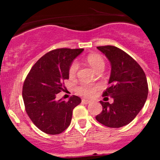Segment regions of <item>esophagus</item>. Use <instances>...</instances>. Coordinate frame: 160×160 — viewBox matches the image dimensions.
<instances>
[{"label": "esophagus", "instance_id": "obj_1", "mask_svg": "<svg viewBox=\"0 0 160 160\" xmlns=\"http://www.w3.org/2000/svg\"><path fill=\"white\" fill-rule=\"evenodd\" d=\"M90 101H88V100H87V99H83V100H82V103H83V104H90Z\"/></svg>", "mask_w": 160, "mask_h": 160}]
</instances>
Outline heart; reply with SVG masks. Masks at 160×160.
<instances>
[{"label": "heart", "instance_id": "1", "mask_svg": "<svg viewBox=\"0 0 160 160\" xmlns=\"http://www.w3.org/2000/svg\"><path fill=\"white\" fill-rule=\"evenodd\" d=\"M86 60L90 67H91L96 72H99V71L104 70L105 62H104V59L101 55L98 54V53H91L87 56ZM78 68V63L76 61H74L70 64L68 70L69 77L70 78H73L76 77ZM98 88H99L98 85H90L83 83V84L77 87V91L79 94L82 95L85 98H92Z\"/></svg>", "mask_w": 160, "mask_h": 160}]
</instances>
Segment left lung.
Returning a JSON list of instances; mask_svg holds the SVG:
<instances>
[{
  "mask_svg": "<svg viewBox=\"0 0 160 160\" xmlns=\"http://www.w3.org/2000/svg\"><path fill=\"white\" fill-rule=\"evenodd\" d=\"M97 48L111 62L110 85L103 97H111L114 102L100 101L103 110L96 119L109 128L123 127L136 117L146 103L149 92L146 74L132 56L119 48L113 46Z\"/></svg>",
  "mask_w": 160,
  "mask_h": 160,
  "instance_id": "obj_1",
  "label": "left lung"
}]
</instances>
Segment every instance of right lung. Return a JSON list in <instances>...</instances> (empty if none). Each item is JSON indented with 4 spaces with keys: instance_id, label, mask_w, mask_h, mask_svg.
<instances>
[{
    "instance_id": "add662e5",
    "label": "right lung",
    "mask_w": 160,
    "mask_h": 160,
    "mask_svg": "<svg viewBox=\"0 0 160 160\" xmlns=\"http://www.w3.org/2000/svg\"><path fill=\"white\" fill-rule=\"evenodd\" d=\"M83 49H56L42 56L32 67L22 88L27 114L34 125L49 135L62 133L70 125L72 110L81 102L79 97L56 100L69 79V67Z\"/></svg>"
}]
</instances>
